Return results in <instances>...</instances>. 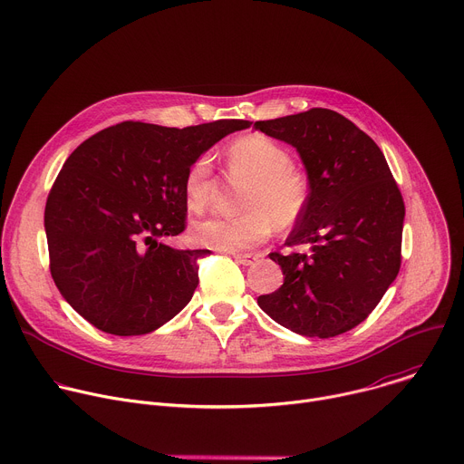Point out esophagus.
Here are the masks:
<instances>
[{
	"instance_id": "esophagus-1",
	"label": "esophagus",
	"mask_w": 464,
	"mask_h": 464,
	"mask_svg": "<svg viewBox=\"0 0 464 464\" xmlns=\"http://www.w3.org/2000/svg\"><path fill=\"white\" fill-rule=\"evenodd\" d=\"M233 258L238 264H244V266H249V264H255L258 260L256 253H233Z\"/></svg>"
}]
</instances>
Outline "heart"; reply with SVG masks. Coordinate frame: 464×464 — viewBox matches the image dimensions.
<instances>
[{
	"instance_id": "heart-1",
	"label": "heart",
	"mask_w": 464,
	"mask_h": 464,
	"mask_svg": "<svg viewBox=\"0 0 464 464\" xmlns=\"http://www.w3.org/2000/svg\"><path fill=\"white\" fill-rule=\"evenodd\" d=\"M229 172L247 179L238 217H211L194 226V240L218 251H238L266 240L274 226L288 229L308 206L306 176L292 165L290 152L260 134L238 138L226 152ZM215 194L213 163L198 156L185 170L183 196L190 211L209 208Z\"/></svg>"
}]
</instances>
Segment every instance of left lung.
<instances>
[{
    "label": "left lung",
    "mask_w": 464,
    "mask_h": 464,
    "mask_svg": "<svg viewBox=\"0 0 464 464\" xmlns=\"http://www.w3.org/2000/svg\"><path fill=\"white\" fill-rule=\"evenodd\" d=\"M255 128L297 149L310 185L308 206L274 251L285 283L258 306L292 333L334 338L376 308L402 262L404 200L378 145L342 113L312 108Z\"/></svg>",
    "instance_id": "left-lung-1"
}]
</instances>
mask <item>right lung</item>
<instances>
[{
	"label": "right lung",
	"instance_id": "add662e5",
	"mask_svg": "<svg viewBox=\"0 0 464 464\" xmlns=\"http://www.w3.org/2000/svg\"><path fill=\"white\" fill-rule=\"evenodd\" d=\"M249 121L187 128L141 121L108 126L79 145L45 204L51 277L95 328L149 334L172 319L198 286L209 249L161 242L187 227V167Z\"/></svg>",
	"mask_w": 464,
	"mask_h": 464
}]
</instances>
